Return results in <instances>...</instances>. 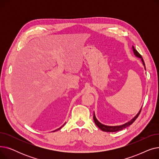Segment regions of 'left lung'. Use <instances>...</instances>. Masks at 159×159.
<instances>
[{
	"label": "left lung",
	"instance_id": "obj_1",
	"mask_svg": "<svg viewBox=\"0 0 159 159\" xmlns=\"http://www.w3.org/2000/svg\"><path fill=\"white\" fill-rule=\"evenodd\" d=\"M132 49H133V53H134V55L138 57V58H140L142 62H143V64L144 66V69L146 70V67H145V64H144V60L143 57H142V56L140 55V53L137 51V50L135 49L134 46H132ZM142 110V107L140 108V110H139V113L133 117L131 120H130L129 121H128V122L125 123L124 124H122V125H119V126H107V125H104L102 123L100 122L96 118V116L95 115V112H94V114H93V120H94V122L95 123V124L97 125V126L101 129L102 131H106V132H116V131H120L124 128H126L127 127H128L129 126H130L131 124H132L133 123V122H134L137 118L139 116L140 113V111Z\"/></svg>",
	"mask_w": 159,
	"mask_h": 159
}]
</instances>
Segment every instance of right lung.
I'll return each instance as SVG.
<instances>
[{"label":"right lung","mask_w":159,"mask_h":159,"mask_svg":"<svg viewBox=\"0 0 159 159\" xmlns=\"http://www.w3.org/2000/svg\"><path fill=\"white\" fill-rule=\"evenodd\" d=\"M65 124H66V122H65V123H64V124H63V125H62V126H61V127H60V128H58V129H55V130H54V131H53V132H55V131H57V130H58V129H61V128H62V127H63V126H64V125H65Z\"/></svg>","instance_id":"add662e5"}]
</instances>
